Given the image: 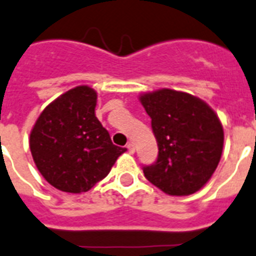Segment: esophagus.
<instances>
[{"instance_id":"34e87169","label":"esophagus","mask_w":256,"mask_h":256,"mask_svg":"<svg viewBox=\"0 0 256 256\" xmlns=\"http://www.w3.org/2000/svg\"><path fill=\"white\" fill-rule=\"evenodd\" d=\"M128 150L130 153H134L135 152V146L132 143H128Z\"/></svg>"}]
</instances>
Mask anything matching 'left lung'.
Listing matches in <instances>:
<instances>
[{
    "mask_svg": "<svg viewBox=\"0 0 256 256\" xmlns=\"http://www.w3.org/2000/svg\"><path fill=\"white\" fill-rule=\"evenodd\" d=\"M158 146L144 176L170 196H188L205 186L223 152L224 131L216 113L198 98L161 88L140 96Z\"/></svg>",
    "mask_w": 256,
    "mask_h": 256,
    "instance_id": "8db88e82",
    "label": "left lung"
}]
</instances>
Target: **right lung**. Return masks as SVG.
<instances>
[{"mask_svg":"<svg viewBox=\"0 0 256 256\" xmlns=\"http://www.w3.org/2000/svg\"><path fill=\"white\" fill-rule=\"evenodd\" d=\"M96 98L86 85L66 91L42 110L30 131L33 161L56 190L88 192L126 150L112 143L96 118Z\"/></svg>","mask_w":256,"mask_h":256,"instance_id":"right-lung-1","label":"right lung"}]
</instances>
